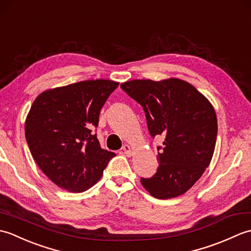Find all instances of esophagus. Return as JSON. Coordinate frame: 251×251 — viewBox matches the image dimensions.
Wrapping results in <instances>:
<instances>
[{"label":"esophagus","instance_id":"1","mask_svg":"<svg viewBox=\"0 0 251 251\" xmlns=\"http://www.w3.org/2000/svg\"><path fill=\"white\" fill-rule=\"evenodd\" d=\"M122 149H123V152H124L127 156H131L132 155V149H131V147L129 145H125Z\"/></svg>","mask_w":251,"mask_h":251}]
</instances>
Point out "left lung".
<instances>
[{
    "label": "left lung",
    "mask_w": 251,
    "mask_h": 251,
    "mask_svg": "<svg viewBox=\"0 0 251 251\" xmlns=\"http://www.w3.org/2000/svg\"><path fill=\"white\" fill-rule=\"evenodd\" d=\"M121 88L142 106L151 137H164L158 168L151 178H141L143 188L159 200L185 193L214 155L218 125L211 103L179 78L134 79Z\"/></svg>",
    "instance_id": "obj_1"
}]
</instances>
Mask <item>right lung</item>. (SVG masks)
Instances as JSON below:
<instances>
[{"label":"right lung","instance_id":"right-lung-1","mask_svg":"<svg viewBox=\"0 0 251 251\" xmlns=\"http://www.w3.org/2000/svg\"><path fill=\"white\" fill-rule=\"evenodd\" d=\"M119 83L84 81L46 90L26 116L25 140L42 172L61 189L84 192L101 178L115 153L101 149V108Z\"/></svg>","mask_w":251,"mask_h":251}]
</instances>
